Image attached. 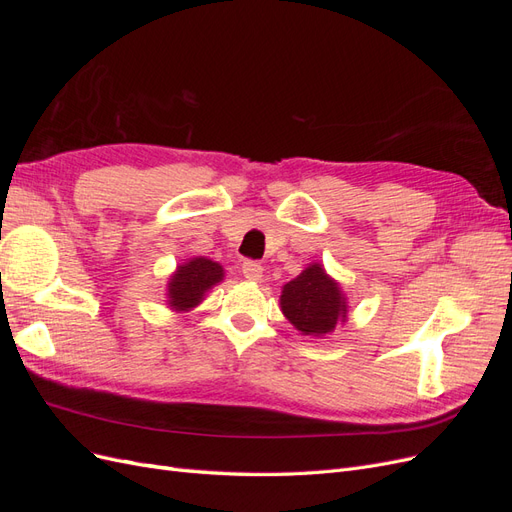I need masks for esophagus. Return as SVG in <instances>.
Wrapping results in <instances>:
<instances>
[{
	"mask_svg": "<svg viewBox=\"0 0 512 512\" xmlns=\"http://www.w3.org/2000/svg\"><path fill=\"white\" fill-rule=\"evenodd\" d=\"M241 271H243V275L247 277V280H252V282H258L260 277H262V267L258 265L256 260H243Z\"/></svg>",
	"mask_w": 512,
	"mask_h": 512,
	"instance_id": "esophagus-1",
	"label": "esophagus"
}]
</instances>
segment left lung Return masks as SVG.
<instances>
[{"label":"left lung","instance_id":"obj_1","mask_svg":"<svg viewBox=\"0 0 512 512\" xmlns=\"http://www.w3.org/2000/svg\"><path fill=\"white\" fill-rule=\"evenodd\" d=\"M284 316L305 335H324L335 329L337 320H346L342 290L320 265H309L297 280L282 290Z\"/></svg>","mask_w":512,"mask_h":512}]
</instances>
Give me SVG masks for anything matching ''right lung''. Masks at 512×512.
I'll use <instances>...</instances> for the list:
<instances>
[{
  "instance_id": "obj_1",
  "label": "right lung",
  "mask_w": 512,
  "mask_h": 512,
  "mask_svg": "<svg viewBox=\"0 0 512 512\" xmlns=\"http://www.w3.org/2000/svg\"><path fill=\"white\" fill-rule=\"evenodd\" d=\"M224 277L222 267L218 262L209 258H194L179 267L168 284V299L170 307L175 309H190L200 303L203 294L218 284Z\"/></svg>"
}]
</instances>
